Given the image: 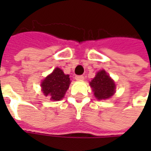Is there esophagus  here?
Here are the masks:
<instances>
[{"label":"esophagus","instance_id":"esophagus-1","mask_svg":"<svg viewBox=\"0 0 151 151\" xmlns=\"http://www.w3.org/2000/svg\"><path fill=\"white\" fill-rule=\"evenodd\" d=\"M76 79L77 81H83V80H84V76H76Z\"/></svg>","mask_w":151,"mask_h":151}]
</instances>
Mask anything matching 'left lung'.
Wrapping results in <instances>:
<instances>
[{"label": "left lung", "mask_w": 151, "mask_h": 151, "mask_svg": "<svg viewBox=\"0 0 151 151\" xmlns=\"http://www.w3.org/2000/svg\"><path fill=\"white\" fill-rule=\"evenodd\" d=\"M90 86L94 96L98 100L108 99L115 93L116 86L114 81L104 70L96 73V76L90 82Z\"/></svg>", "instance_id": "1"}]
</instances>
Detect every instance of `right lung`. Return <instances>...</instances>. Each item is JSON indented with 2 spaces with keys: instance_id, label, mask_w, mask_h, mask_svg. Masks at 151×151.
Listing matches in <instances>:
<instances>
[{
  "instance_id": "right-lung-1",
  "label": "right lung",
  "mask_w": 151,
  "mask_h": 151,
  "mask_svg": "<svg viewBox=\"0 0 151 151\" xmlns=\"http://www.w3.org/2000/svg\"><path fill=\"white\" fill-rule=\"evenodd\" d=\"M70 84L69 75H65L60 68H55L41 83L42 91L45 96L50 97V100H61Z\"/></svg>"
}]
</instances>
